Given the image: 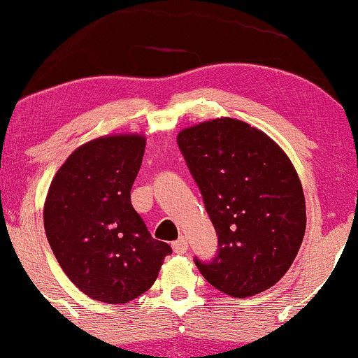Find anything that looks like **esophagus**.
I'll return each instance as SVG.
<instances>
[{
    "instance_id": "1",
    "label": "esophagus",
    "mask_w": 358,
    "mask_h": 358,
    "mask_svg": "<svg viewBox=\"0 0 358 358\" xmlns=\"http://www.w3.org/2000/svg\"><path fill=\"white\" fill-rule=\"evenodd\" d=\"M171 248H173L175 254H185L188 250V242L185 237H180L178 241H175L173 244H171Z\"/></svg>"
}]
</instances>
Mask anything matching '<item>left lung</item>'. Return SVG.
<instances>
[{
  "instance_id": "left-lung-1",
  "label": "left lung",
  "mask_w": 358,
  "mask_h": 358,
  "mask_svg": "<svg viewBox=\"0 0 358 358\" xmlns=\"http://www.w3.org/2000/svg\"><path fill=\"white\" fill-rule=\"evenodd\" d=\"M176 141L219 236V254L195 259L196 268L232 298L269 289L291 268L306 229L291 159L268 134L232 117L185 127Z\"/></svg>"
}]
</instances>
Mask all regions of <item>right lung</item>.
Returning <instances> with one entry per match:
<instances>
[{"instance_id":"obj_1","label":"right lung","mask_w":358,"mask_h":358,"mask_svg":"<svg viewBox=\"0 0 358 358\" xmlns=\"http://www.w3.org/2000/svg\"><path fill=\"white\" fill-rule=\"evenodd\" d=\"M143 134H109L72 151L43 205L48 244L82 293L122 305L153 286L171 248L156 241L131 203Z\"/></svg>"}]
</instances>
